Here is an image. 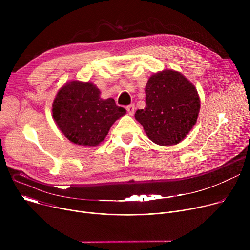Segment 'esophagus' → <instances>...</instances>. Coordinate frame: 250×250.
Returning a JSON list of instances; mask_svg holds the SVG:
<instances>
[{
	"mask_svg": "<svg viewBox=\"0 0 250 250\" xmlns=\"http://www.w3.org/2000/svg\"><path fill=\"white\" fill-rule=\"evenodd\" d=\"M126 111H127V113H128L130 116H132V115L134 114V104H128V105L126 106Z\"/></svg>",
	"mask_w": 250,
	"mask_h": 250,
	"instance_id": "1",
	"label": "esophagus"
}]
</instances>
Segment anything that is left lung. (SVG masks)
I'll use <instances>...</instances> for the list:
<instances>
[{
    "mask_svg": "<svg viewBox=\"0 0 250 250\" xmlns=\"http://www.w3.org/2000/svg\"><path fill=\"white\" fill-rule=\"evenodd\" d=\"M145 110L134 117L156 145L180 142L195 125L200 99L194 85L181 73L164 70L152 75L146 87Z\"/></svg>",
    "mask_w": 250,
    "mask_h": 250,
    "instance_id": "left-lung-1",
    "label": "left lung"
}]
</instances>
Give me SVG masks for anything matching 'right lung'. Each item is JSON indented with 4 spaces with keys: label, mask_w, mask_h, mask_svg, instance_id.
<instances>
[{
    "label": "right lung",
    "mask_w": 250,
    "mask_h": 250,
    "mask_svg": "<svg viewBox=\"0 0 250 250\" xmlns=\"http://www.w3.org/2000/svg\"><path fill=\"white\" fill-rule=\"evenodd\" d=\"M100 94L92 83L72 81L56 95L53 119L64 135L76 145L98 146L113 124L126 113L114 99L103 100Z\"/></svg>",
    "instance_id": "1"
}]
</instances>
